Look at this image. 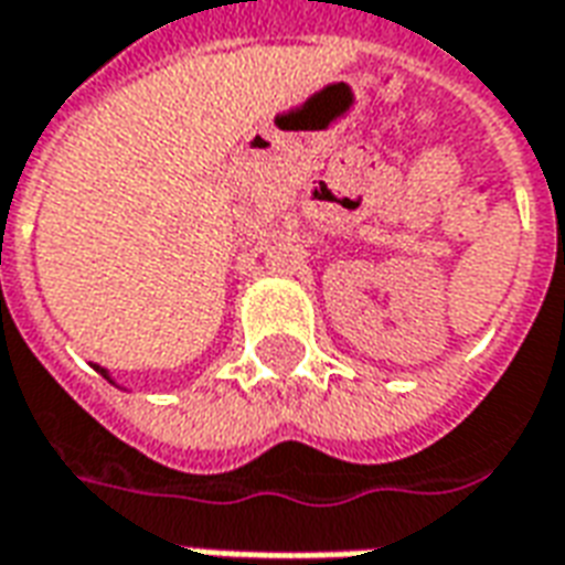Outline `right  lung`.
<instances>
[{"label":"right lung","mask_w":565,"mask_h":565,"mask_svg":"<svg viewBox=\"0 0 565 565\" xmlns=\"http://www.w3.org/2000/svg\"><path fill=\"white\" fill-rule=\"evenodd\" d=\"M96 369H99V366H96ZM99 372H103V375H105V379H108V372H105V369H99Z\"/></svg>","instance_id":"obj_1"}]
</instances>
